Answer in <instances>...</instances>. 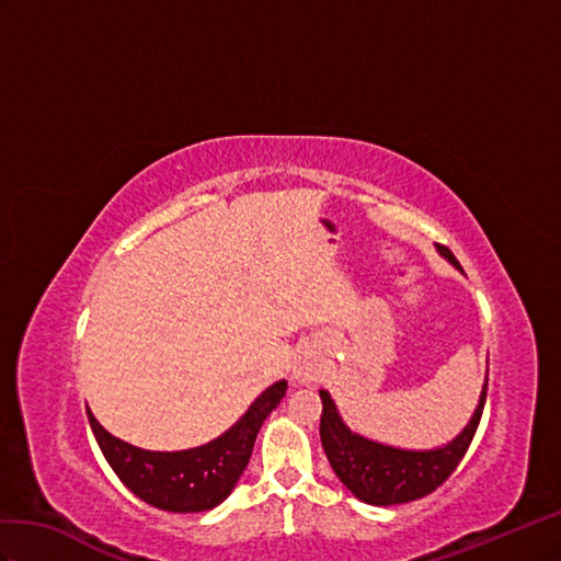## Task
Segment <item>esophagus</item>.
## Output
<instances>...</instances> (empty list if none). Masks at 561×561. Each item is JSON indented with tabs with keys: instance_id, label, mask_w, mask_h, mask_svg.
Instances as JSON below:
<instances>
[{
	"instance_id": "1",
	"label": "esophagus",
	"mask_w": 561,
	"mask_h": 561,
	"mask_svg": "<svg viewBox=\"0 0 561 561\" xmlns=\"http://www.w3.org/2000/svg\"><path fill=\"white\" fill-rule=\"evenodd\" d=\"M319 371H322V366L312 357V355H300L298 362L294 364V378L298 382H312L319 378Z\"/></svg>"
}]
</instances>
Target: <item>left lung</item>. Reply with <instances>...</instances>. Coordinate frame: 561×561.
I'll return each instance as SVG.
<instances>
[{"label": "left lung", "mask_w": 561, "mask_h": 561, "mask_svg": "<svg viewBox=\"0 0 561 561\" xmlns=\"http://www.w3.org/2000/svg\"><path fill=\"white\" fill-rule=\"evenodd\" d=\"M437 251L442 259H446L456 270L462 272L449 249L437 244ZM486 386L489 371L484 378L482 394H479V404L468 425L449 444L435 446V449H399V446L382 444L359 435V432H352L341 419L331 394L327 390H319V397H322L319 437H322L324 454L335 477L341 479L355 499L369 505L386 507L423 499V495L442 486L458 468L462 456H466L479 419H482Z\"/></svg>", "instance_id": "obj_1"}]
</instances>
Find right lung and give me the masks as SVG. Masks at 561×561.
Returning <instances> with one entry per match:
<instances>
[{
	"label": "right lung",
	"instance_id": "obj_1",
	"mask_svg": "<svg viewBox=\"0 0 561 561\" xmlns=\"http://www.w3.org/2000/svg\"><path fill=\"white\" fill-rule=\"evenodd\" d=\"M284 394L286 380L272 382L220 437L183 451L140 449L110 435L91 409H87V415L110 468L140 501L167 512H204L214 510L232 493L249 466L261 425Z\"/></svg>",
	"mask_w": 561,
	"mask_h": 561
}]
</instances>
